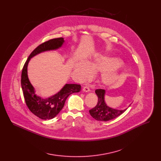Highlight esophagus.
Listing matches in <instances>:
<instances>
[{"label":"esophagus","instance_id":"34e87169","mask_svg":"<svg viewBox=\"0 0 161 161\" xmlns=\"http://www.w3.org/2000/svg\"><path fill=\"white\" fill-rule=\"evenodd\" d=\"M83 92H88L90 91V88L89 86L88 85H85L83 87Z\"/></svg>","mask_w":161,"mask_h":161}]
</instances>
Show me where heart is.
I'll return each mask as SVG.
<instances>
[{"mask_svg":"<svg viewBox=\"0 0 161 161\" xmlns=\"http://www.w3.org/2000/svg\"><path fill=\"white\" fill-rule=\"evenodd\" d=\"M122 62L117 58L99 57L88 62L75 63L73 67L74 71L81 80L90 77L91 71L93 73H103L101 82L106 86L115 83L120 78V74L118 67Z\"/></svg>","mask_w":161,"mask_h":161,"instance_id":"heart-1","label":"heart"}]
</instances>
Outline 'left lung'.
I'll use <instances>...</instances> for the list:
<instances>
[{"label": "left lung", "instance_id": "1", "mask_svg": "<svg viewBox=\"0 0 161 161\" xmlns=\"http://www.w3.org/2000/svg\"><path fill=\"white\" fill-rule=\"evenodd\" d=\"M96 94L98 97L97 105L89 110L90 115L98 121H108L120 116L127 109L119 110L109 108L104 101L105 90L103 89H96Z\"/></svg>", "mask_w": 161, "mask_h": 161}]
</instances>
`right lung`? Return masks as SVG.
Listing matches in <instances>:
<instances>
[{
  "label": "right lung",
  "instance_id": "obj_1",
  "mask_svg": "<svg viewBox=\"0 0 161 161\" xmlns=\"http://www.w3.org/2000/svg\"><path fill=\"white\" fill-rule=\"evenodd\" d=\"M64 42V38L59 37L41 44L31 53L22 69L21 85L25 103L34 114L42 120H50L57 116L63 108L68 96L73 93L79 92L81 90L80 85L65 84L55 95L49 98L42 99L36 96L34 88L29 80L27 66L31 58L41 52L57 50L62 47Z\"/></svg>",
  "mask_w": 161,
  "mask_h": 161
}]
</instances>
